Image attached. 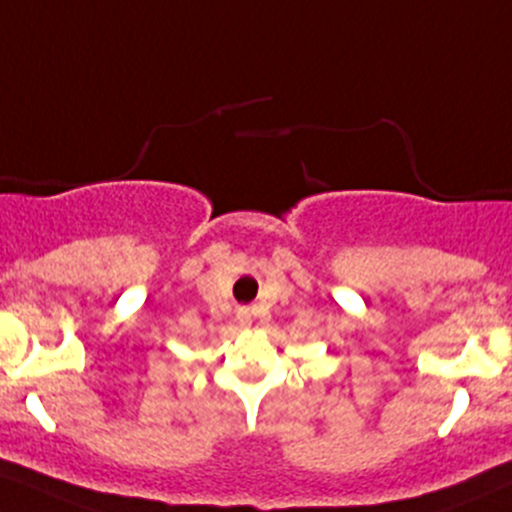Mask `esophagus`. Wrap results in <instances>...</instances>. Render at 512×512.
Wrapping results in <instances>:
<instances>
[{"label":"esophagus","mask_w":512,"mask_h":512,"mask_svg":"<svg viewBox=\"0 0 512 512\" xmlns=\"http://www.w3.org/2000/svg\"><path fill=\"white\" fill-rule=\"evenodd\" d=\"M238 321H240L242 326H250V321H252L250 309H240V311H238Z\"/></svg>","instance_id":"obj_1"}]
</instances>
